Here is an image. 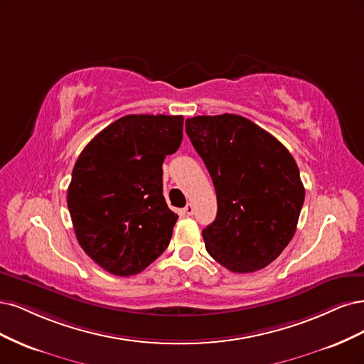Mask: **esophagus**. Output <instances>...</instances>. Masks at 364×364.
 <instances>
[{"instance_id": "1", "label": "esophagus", "mask_w": 364, "mask_h": 364, "mask_svg": "<svg viewBox=\"0 0 364 364\" xmlns=\"http://www.w3.org/2000/svg\"><path fill=\"white\" fill-rule=\"evenodd\" d=\"M184 213H186L187 216H192V215L195 213V207H193L192 203H189V204H187V205L184 207Z\"/></svg>"}]
</instances>
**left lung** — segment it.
I'll return each instance as SVG.
<instances>
[{
    "mask_svg": "<svg viewBox=\"0 0 364 364\" xmlns=\"http://www.w3.org/2000/svg\"><path fill=\"white\" fill-rule=\"evenodd\" d=\"M186 133L213 180L218 215L207 252L231 272L266 267L291 240L306 189L287 148L239 114L195 116Z\"/></svg>",
    "mask_w": 364,
    "mask_h": 364,
    "instance_id": "1",
    "label": "left lung"
}]
</instances>
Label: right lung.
<instances>
[{
    "label": "right lung",
    "mask_w": 364,
    "mask_h": 364,
    "mask_svg": "<svg viewBox=\"0 0 364 364\" xmlns=\"http://www.w3.org/2000/svg\"><path fill=\"white\" fill-rule=\"evenodd\" d=\"M183 116L127 114L81 151L68 208L83 251L105 271L142 272L168 248L178 215L163 196V160L183 140Z\"/></svg>",
    "instance_id": "add662e5"
}]
</instances>
